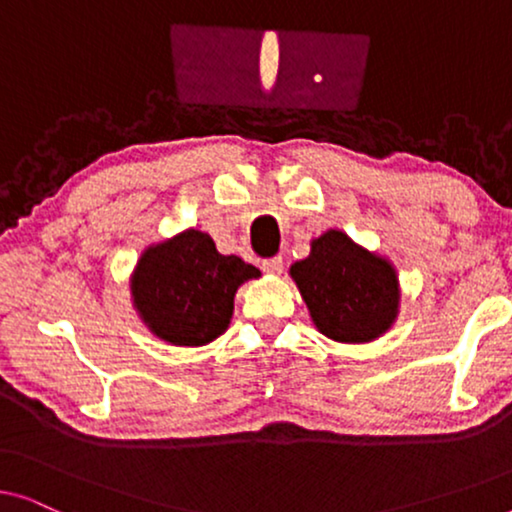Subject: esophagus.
<instances>
[{
  "mask_svg": "<svg viewBox=\"0 0 512 512\" xmlns=\"http://www.w3.org/2000/svg\"><path fill=\"white\" fill-rule=\"evenodd\" d=\"M263 270L270 272V275H282V270H284L282 256H270V258H265V261H263Z\"/></svg>",
  "mask_w": 512,
  "mask_h": 512,
  "instance_id": "obj_1",
  "label": "esophagus"
}]
</instances>
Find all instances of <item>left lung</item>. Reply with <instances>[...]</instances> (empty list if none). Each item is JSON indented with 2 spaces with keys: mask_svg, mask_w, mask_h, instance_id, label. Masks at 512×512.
<instances>
[{
  "mask_svg": "<svg viewBox=\"0 0 512 512\" xmlns=\"http://www.w3.org/2000/svg\"><path fill=\"white\" fill-rule=\"evenodd\" d=\"M291 277L326 338L370 342L394 324L401 298L394 265L340 230L312 240L310 256L291 265Z\"/></svg>",
  "mask_w": 512,
  "mask_h": 512,
  "instance_id": "left-lung-1",
  "label": "left lung"
}]
</instances>
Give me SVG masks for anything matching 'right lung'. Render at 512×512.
Wrapping results in <instances>:
<instances>
[{
    "mask_svg": "<svg viewBox=\"0 0 512 512\" xmlns=\"http://www.w3.org/2000/svg\"><path fill=\"white\" fill-rule=\"evenodd\" d=\"M261 275L240 256H223L207 233L186 230L149 247L132 275V298L160 340L200 347L226 331L237 286Z\"/></svg>",
    "mask_w": 512,
    "mask_h": 512,
    "instance_id": "obj_1",
    "label": "right lung"
}]
</instances>
